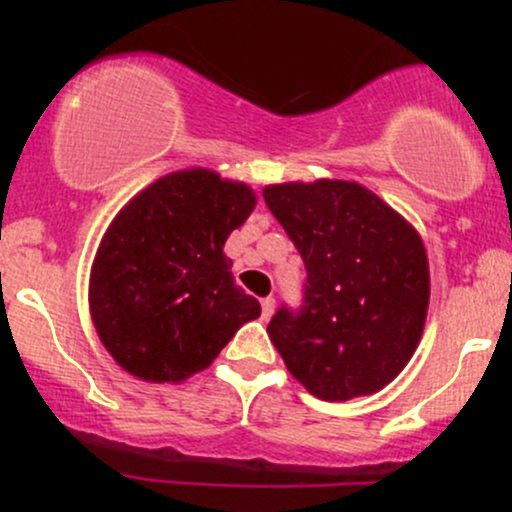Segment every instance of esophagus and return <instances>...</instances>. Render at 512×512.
Segmentation results:
<instances>
[{
    "label": "esophagus",
    "instance_id": "34e87169",
    "mask_svg": "<svg viewBox=\"0 0 512 512\" xmlns=\"http://www.w3.org/2000/svg\"><path fill=\"white\" fill-rule=\"evenodd\" d=\"M274 308H276L274 298H272V296L264 298V301H262V317H264V320H269V317L274 315Z\"/></svg>",
    "mask_w": 512,
    "mask_h": 512
}]
</instances>
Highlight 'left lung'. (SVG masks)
<instances>
[{
	"label": "left lung",
	"mask_w": 512,
	"mask_h": 512,
	"mask_svg": "<svg viewBox=\"0 0 512 512\" xmlns=\"http://www.w3.org/2000/svg\"><path fill=\"white\" fill-rule=\"evenodd\" d=\"M262 195L308 272L301 310H276L267 327L289 373L325 402L383 390L424 334L431 274L419 231L354 180L279 182Z\"/></svg>",
	"instance_id": "1"
}]
</instances>
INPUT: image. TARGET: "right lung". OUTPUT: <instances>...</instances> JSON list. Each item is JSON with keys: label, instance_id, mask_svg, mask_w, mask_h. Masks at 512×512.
Wrapping results in <instances>:
<instances>
[{"label": "right lung", "instance_id": "right-lung-1", "mask_svg": "<svg viewBox=\"0 0 512 512\" xmlns=\"http://www.w3.org/2000/svg\"><path fill=\"white\" fill-rule=\"evenodd\" d=\"M255 204L245 182L185 168L117 211L88 279L93 327L117 366L146 383H185L260 317L223 252Z\"/></svg>", "mask_w": 512, "mask_h": 512}]
</instances>
